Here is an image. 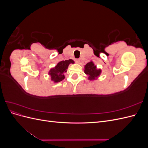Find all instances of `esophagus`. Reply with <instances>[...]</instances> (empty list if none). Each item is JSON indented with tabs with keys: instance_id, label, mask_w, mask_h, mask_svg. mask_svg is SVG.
I'll return each mask as SVG.
<instances>
[{
	"instance_id": "esophagus-1",
	"label": "esophagus",
	"mask_w": 148,
	"mask_h": 148,
	"mask_svg": "<svg viewBox=\"0 0 148 148\" xmlns=\"http://www.w3.org/2000/svg\"><path fill=\"white\" fill-rule=\"evenodd\" d=\"M75 61H76V62H77V63H79L80 59H77L75 60Z\"/></svg>"
}]
</instances>
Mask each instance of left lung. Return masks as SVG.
<instances>
[{"instance_id": "1", "label": "left lung", "mask_w": 148, "mask_h": 148, "mask_svg": "<svg viewBox=\"0 0 148 148\" xmlns=\"http://www.w3.org/2000/svg\"><path fill=\"white\" fill-rule=\"evenodd\" d=\"M84 73L89 76V79H95L101 73V70L100 69H96V66L90 62L88 63L84 66Z\"/></svg>"}]
</instances>
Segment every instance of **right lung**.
<instances>
[{"label": "right lung", "mask_w": 148, "mask_h": 148, "mask_svg": "<svg viewBox=\"0 0 148 148\" xmlns=\"http://www.w3.org/2000/svg\"><path fill=\"white\" fill-rule=\"evenodd\" d=\"M74 61L71 59L63 60L49 71V75H51V79L55 83L60 82L65 78L64 73L66 72V69L70 64H73Z\"/></svg>", "instance_id": "1"}]
</instances>
